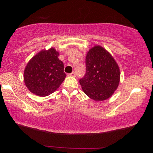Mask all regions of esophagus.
<instances>
[{
	"label": "esophagus",
	"mask_w": 153,
	"mask_h": 153,
	"mask_svg": "<svg viewBox=\"0 0 153 153\" xmlns=\"http://www.w3.org/2000/svg\"><path fill=\"white\" fill-rule=\"evenodd\" d=\"M68 75H69L70 76H72V77H76V74L75 73V72H72V73H71V74H69Z\"/></svg>",
	"instance_id": "obj_1"
}]
</instances>
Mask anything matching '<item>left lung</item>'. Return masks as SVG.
I'll return each instance as SVG.
<instances>
[{
    "mask_svg": "<svg viewBox=\"0 0 153 153\" xmlns=\"http://www.w3.org/2000/svg\"><path fill=\"white\" fill-rule=\"evenodd\" d=\"M86 73L79 79L82 90L89 98L102 101L118 88L120 71L112 56L103 47L96 45L86 55Z\"/></svg>",
    "mask_w": 153,
    "mask_h": 153,
    "instance_id": "8db88e82",
    "label": "left lung"
}]
</instances>
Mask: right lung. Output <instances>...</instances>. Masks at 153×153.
Wrapping results in <instances>:
<instances>
[{
    "label": "right lung",
    "mask_w": 153,
    "mask_h": 153,
    "mask_svg": "<svg viewBox=\"0 0 153 153\" xmlns=\"http://www.w3.org/2000/svg\"><path fill=\"white\" fill-rule=\"evenodd\" d=\"M55 48L43 50L29 61L25 68V85L35 95L45 97L54 92L64 82L66 75L64 64Z\"/></svg>",
    "instance_id": "1"
}]
</instances>
